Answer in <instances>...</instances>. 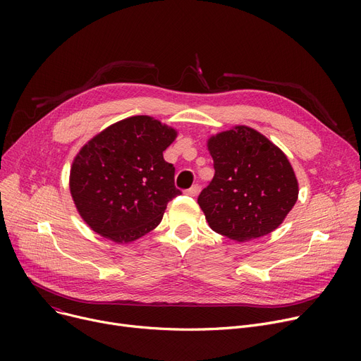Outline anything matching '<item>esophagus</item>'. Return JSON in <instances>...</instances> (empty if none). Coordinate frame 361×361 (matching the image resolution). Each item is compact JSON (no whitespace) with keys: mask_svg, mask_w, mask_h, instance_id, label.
<instances>
[{"mask_svg":"<svg viewBox=\"0 0 361 361\" xmlns=\"http://www.w3.org/2000/svg\"><path fill=\"white\" fill-rule=\"evenodd\" d=\"M199 188H200V187H199L197 184H195V185H192L190 188H188V190H185V195L195 197V196H197V193H199Z\"/></svg>","mask_w":361,"mask_h":361,"instance_id":"obj_1","label":"esophagus"}]
</instances>
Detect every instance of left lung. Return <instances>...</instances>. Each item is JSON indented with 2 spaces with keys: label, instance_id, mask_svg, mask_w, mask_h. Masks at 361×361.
Returning a JSON list of instances; mask_svg holds the SVG:
<instances>
[{
  "label": "left lung",
  "instance_id": "1",
  "mask_svg": "<svg viewBox=\"0 0 361 361\" xmlns=\"http://www.w3.org/2000/svg\"><path fill=\"white\" fill-rule=\"evenodd\" d=\"M207 149L215 176L197 203L211 228L235 241L276 230L298 197V183L283 152L247 126L212 136Z\"/></svg>",
  "mask_w": 361,
  "mask_h": 361
}]
</instances>
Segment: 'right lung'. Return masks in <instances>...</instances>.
Returning a JSON list of instances; mask_svg holds the SVG:
<instances>
[{
    "label": "right lung",
    "mask_w": 361,
    "mask_h": 361,
    "mask_svg": "<svg viewBox=\"0 0 361 361\" xmlns=\"http://www.w3.org/2000/svg\"><path fill=\"white\" fill-rule=\"evenodd\" d=\"M176 137L174 128L136 116L109 126L80 149L70 192L94 233L130 243L157 228L168 202L181 195L176 168L162 155Z\"/></svg>",
    "instance_id": "add662e5"
}]
</instances>
